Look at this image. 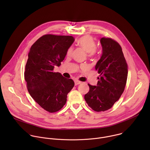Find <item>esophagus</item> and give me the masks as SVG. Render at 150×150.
<instances>
[{
  "instance_id": "esophagus-1",
  "label": "esophagus",
  "mask_w": 150,
  "mask_h": 150,
  "mask_svg": "<svg viewBox=\"0 0 150 150\" xmlns=\"http://www.w3.org/2000/svg\"><path fill=\"white\" fill-rule=\"evenodd\" d=\"M81 83V82L79 81H78V80H75V85H78V84H80Z\"/></svg>"
}]
</instances>
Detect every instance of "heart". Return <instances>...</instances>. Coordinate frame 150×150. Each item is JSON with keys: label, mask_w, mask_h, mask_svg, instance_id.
<instances>
[{"label": "heart", "mask_w": 150, "mask_h": 150, "mask_svg": "<svg viewBox=\"0 0 150 150\" xmlns=\"http://www.w3.org/2000/svg\"><path fill=\"white\" fill-rule=\"evenodd\" d=\"M77 43L82 49L88 53V56L92 57L96 54V43L94 39L91 35H86L81 37L78 40ZM73 47H69L67 50V55H71Z\"/></svg>", "instance_id": "1"}]
</instances>
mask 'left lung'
<instances>
[{
  "label": "left lung",
  "mask_w": 150,
  "mask_h": 150,
  "mask_svg": "<svg viewBox=\"0 0 150 150\" xmlns=\"http://www.w3.org/2000/svg\"><path fill=\"white\" fill-rule=\"evenodd\" d=\"M102 55L96 65L100 74L96 85L88 84L90 90L85 101L94 111L110 109L124 91L127 77V65L121 46L110 38L100 39Z\"/></svg>",
  "instance_id": "left-lung-1"
}]
</instances>
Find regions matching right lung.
<instances>
[{
	"instance_id": "obj_1",
	"label": "right lung",
	"mask_w": 150,
	"mask_h": 150,
	"mask_svg": "<svg viewBox=\"0 0 150 150\" xmlns=\"http://www.w3.org/2000/svg\"><path fill=\"white\" fill-rule=\"evenodd\" d=\"M75 39L72 36L46 34L39 38L28 53L24 78L31 97L42 109L54 113L66 104L73 88L72 79L54 72L59 67Z\"/></svg>"
}]
</instances>
